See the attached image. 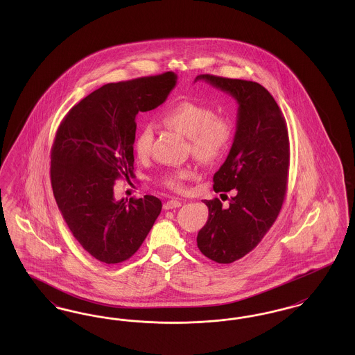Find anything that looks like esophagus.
<instances>
[{
	"instance_id": "34e87169",
	"label": "esophagus",
	"mask_w": 355,
	"mask_h": 355,
	"mask_svg": "<svg viewBox=\"0 0 355 355\" xmlns=\"http://www.w3.org/2000/svg\"><path fill=\"white\" fill-rule=\"evenodd\" d=\"M181 201H178V200H170L168 202L164 203V209L165 210H170V209H177V207H180L181 206Z\"/></svg>"
}]
</instances>
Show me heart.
<instances>
[{
	"label": "heart",
	"instance_id": "obj_1",
	"mask_svg": "<svg viewBox=\"0 0 355 355\" xmlns=\"http://www.w3.org/2000/svg\"><path fill=\"white\" fill-rule=\"evenodd\" d=\"M161 119L166 126L189 138L191 155L205 165L214 164L220 159L227 150L234 133L230 119L216 116L210 106L191 100L171 103L162 112ZM153 141V125H142L133 142V150L139 161H145L150 157ZM190 178V170H171L164 175L162 182L171 190L182 191L186 181Z\"/></svg>",
	"mask_w": 355,
	"mask_h": 355
}]
</instances>
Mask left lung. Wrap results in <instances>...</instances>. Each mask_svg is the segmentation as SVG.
<instances>
[{"instance_id": "8db88e82", "label": "left lung", "mask_w": 355, "mask_h": 355, "mask_svg": "<svg viewBox=\"0 0 355 355\" xmlns=\"http://www.w3.org/2000/svg\"><path fill=\"white\" fill-rule=\"evenodd\" d=\"M238 102L230 153L214 174V191L236 190L229 207L205 200L209 217L197 236L201 253L217 263H232L250 253L269 232L285 201L290 165L286 119L270 93L253 81L200 74Z\"/></svg>"}]
</instances>
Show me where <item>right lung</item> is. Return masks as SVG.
I'll list each match as a JSON object with an SVG mask.
<instances>
[{"instance_id": "right-lung-1", "label": "right lung", "mask_w": 355, "mask_h": 355, "mask_svg": "<svg viewBox=\"0 0 355 355\" xmlns=\"http://www.w3.org/2000/svg\"><path fill=\"white\" fill-rule=\"evenodd\" d=\"M177 76L112 83L74 105L60 123L51 150V181L58 209L87 253L107 265L129 259L161 213L154 196L114 198V182L135 178V117L158 107Z\"/></svg>"}]
</instances>
